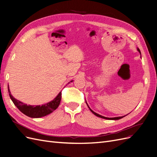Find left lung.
Listing matches in <instances>:
<instances>
[{"instance_id":"left-lung-1","label":"left lung","mask_w":157,"mask_h":157,"mask_svg":"<svg viewBox=\"0 0 157 157\" xmlns=\"http://www.w3.org/2000/svg\"><path fill=\"white\" fill-rule=\"evenodd\" d=\"M138 51L140 52V53L141 54V52H140V50L139 49V48H138ZM86 104H87V102H86ZM87 105H88V104H87ZM88 107H89V109L90 110V112H91L93 113H94L95 115H97V117H100V118H102V119H109V120H119V119H122L123 117H124V116H123V117H113V118H108V117H104V116H102V115H99V114H98V113H95L94 112H93V111L90 109V108H89V106L88 105ZM126 116V115H125Z\"/></svg>"}]
</instances>
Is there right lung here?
I'll return each instance as SVG.
<instances>
[{"label":"right lung","instance_id":"1","mask_svg":"<svg viewBox=\"0 0 157 157\" xmlns=\"http://www.w3.org/2000/svg\"><path fill=\"white\" fill-rule=\"evenodd\" d=\"M72 81H71V82ZM8 93L10 97L12 100L13 103L16 107L19 109L20 112H21L23 114L26 115L28 117L32 118H39L44 117L47 115H49L52 113L53 111L56 109L60 104V100H61V92H60L53 101L48 102L44 105H29L26 104H24L20 101L14 98L10 91L9 87H8Z\"/></svg>","mask_w":157,"mask_h":157}]
</instances>
